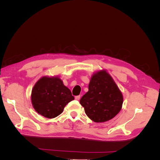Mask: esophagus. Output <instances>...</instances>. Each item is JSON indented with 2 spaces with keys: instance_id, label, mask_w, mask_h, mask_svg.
I'll list each match as a JSON object with an SVG mask.
<instances>
[{
  "instance_id": "34e87169",
  "label": "esophagus",
  "mask_w": 160,
  "mask_h": 160,
  "mask_svg": "<svg viewBox=\"0 0 160 160\" xmlns=\"http://www.w3.org/2000/svg\"><path fill=\"white\" fill-rule=\"evenodd\" d=\"M75 98L76 100H79L80 98H81V96L80 95H77V96H75Z\"/></svg>"
}]
</instances>
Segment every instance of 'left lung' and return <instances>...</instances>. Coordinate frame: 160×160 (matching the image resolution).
Segmentation results:
<instances>
[{
  "instance_id": "1",
  "label": "left lung",
  "mask_w": 160,
  "mask_h": 160,
  "mask_svg": "<svg viewBox=\"0 0 160 160\" xmlns=\"http://www.w3.org/2000/svg\"><path fill=\"white\" fill-rule=\"evenodd\" d=\"M123 97L114 80L106 70L92 75L89 91L82 97L80 103L86 115L96 123L113 119L122 109Z\"/></svg>"
}]
</instances>
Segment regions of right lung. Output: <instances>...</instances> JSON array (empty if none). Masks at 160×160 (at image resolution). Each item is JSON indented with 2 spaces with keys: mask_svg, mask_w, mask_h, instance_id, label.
Listing matches in <instances>:
<instances>
[{
  "mask_svg": "<svg viewBox=\"0 0 160 160\" xmlns=\"http://www.w3.org/2000/svg\"><path fill=\"white\" fill-rule=\"evenodd\" d=\"M31 98L37 112L49 119L59 115L65 105L75 99L58 76L42 77L34 85Z\"/></svg>",
  "mask_w": 160,
  "mask_h": 160,
  "instance_id": "obj_1",
  "label": "right lung"
}]
</instances>
